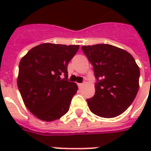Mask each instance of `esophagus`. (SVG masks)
Returning <instances> with one entry per match:
<instances>
[{
    "instance_id": "esophagus-1",
    "label": "esophagus",
    "mask_w": 151,
    "mask_h": 151,
    "mask_svg": "<svg viewBox=\"0 0 151 151\" xmlns=\"http://www.w3.org/2000/svg\"><path fill=\"white\" fill-rule=\"evenodd\" d=\"M84 85H85V83H79L78 86H80V87H82V86H83Z\"/></svg>"
}]
</instances>
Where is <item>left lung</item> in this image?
<instances>
[{"instance_id": "8db88e82", "label": "left lung", "mask_w": 151, "mask_h": 151, "mask_svg": "<svg viewBox=\"0 0 151 151\" xmlns=\"http://www.w3.org/2000/svg\"><path fill=\"white\" fill-rule=\"evenodd\" d=\"M81 49L97 81L95 95L86 100L91 112L107 119L122 114L134 100L139 86V68L134 57L110 44L84 45Z\"/></svg>"}]
</instances>
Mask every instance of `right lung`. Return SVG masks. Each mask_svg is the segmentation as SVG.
<instances>
[{
	"instance_id": "1",
	"label": "right lung",
	"mask_w": 151,
	"mask_h": 151,
	"mask_svg": "<svg viewBox=\"0 0 151 151\" xmlns=\"http://www.w3.org/2000/svg\"><path fill=\"white\" fill-rule=\"evenodd\" d=\"M78 50L79 45L46 43L21 59L17 86L27 108L40 120L55 121L69 111L78 86L68 81L67 66Z\"/></svg>"
}]
</instances>
